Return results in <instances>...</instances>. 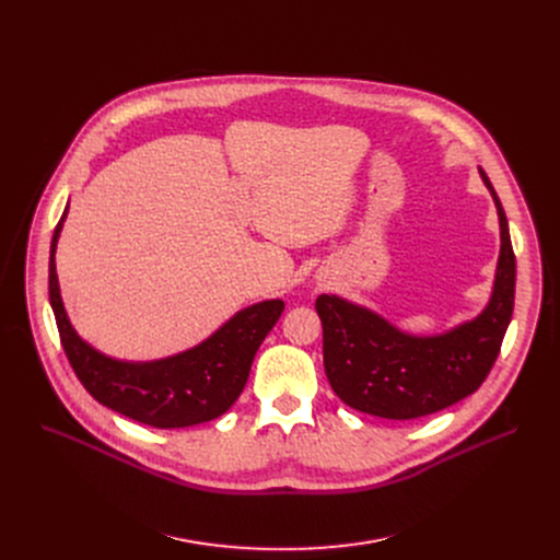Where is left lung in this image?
Returning a JSON list of instances; mask_svg holds the SVG:
<instances>
[{"label":"left lung","mask_w":560,"mask_h":560,"mask_svg":"<svg viewBox=\"0 0 560 560\" xmlns=\"http://www.w3.org/2000/svg\"><path fill=\"white\" fill-rule=\"evenodd\" d=\"M488 186L502 229L497 275L488 306L469 322L438 336H410L370 308L319 295L325 372L334 393L361 413L413 420L472 395L492 370L515 302V254L506 213Z\"/></svg>","instance_id":"8db88e82"}]
</instances>
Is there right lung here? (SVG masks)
<instances>
[{
    "label": "right lung",
    "instance_id": "1",
    "mask_svg": "<svg viewBox=\"0 0 560 560\" xmlns=\"http://www.w3.org/2000/svg\"><path fill=\"white\" fill-rule=\"evenodd\" d=\"M68 209L58 220L49 249V304L66 357L100 404L156 429L195 427L220 418L241 397L260 342L283 313L281 300L258 302L235 313L197 347L150 363L115 361L72 329L56 277V243Z\"/></svg>",
    "mask_w": 560,
    "mask_h": 560
}]
</instances>
